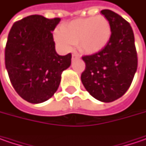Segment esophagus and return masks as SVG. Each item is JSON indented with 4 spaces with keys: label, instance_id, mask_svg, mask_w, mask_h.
<instances>
[{
    "label": "esophagus",
    "instance_id": "1",
    "mask_svg": "<svg viewBox=\"0 0 146 146\" xmlns=\"http://www.w3.org/2000/svg\"><path fill=\"white\" fill-rule=\"evenodd\" d=\"M80 58V55H79L78 53H73V54H72V60Z\"/></svg>",
    "mask_w": 146,
    "mask_h": 146
}]
</instances>
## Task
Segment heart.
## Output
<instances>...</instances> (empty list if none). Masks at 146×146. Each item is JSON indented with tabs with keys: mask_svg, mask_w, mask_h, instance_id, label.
Returning <instances> with one entry per match:
<instances>
[{
	"mask_svg": "<svg viewBox=\"0 0 146 146\" xmlns=\"http://www.w3.org/2000/svg\"><path fill=\"white\" fill-rule=\"evenodd\" d=\"M110 37L109 20L102 15L73 20L54 33L55 40L65 50H71L77 44L80 51L87 54L102 50Z\"/></svg>",
	"mask_w": 146,
	"mask_h": 146,
	"instance_id": "heart-1",
	"label": "heart"
}]
</instances>
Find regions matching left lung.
<instances>
[{
    "mask_svg": "<svg viewBox=\"0 0 146 146\" xmlns=\"http://www.w3.org/2000/svg\"><path fill=\"white\" fill-rule=\"evenodd\" d=\"M101 13L109 20L111 37L102 50L82 57L86 66L81 81L93 98L111 102L130 87L137 69V53L129 23L110 9Z\"/></svg>",
    "mask_w": 146,
    "mask_h": 146,
    "instance_id": "1",
    "label": "left lung"
}]
</instances>
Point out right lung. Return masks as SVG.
Here are the masks:
<instances>
[{
  "instance_id": "1",
  "label": "right lung",
  "mask_w": 146,
  "mask_h": 146,
  "mask_svg": "<svg viewBox=\"0 0 146 146\" xmlns=\"http://www.w3.org/2000/svg\"><path fill=\"white\" fill-rule=\"evenodd\" d=\"M61 19L30 15L14 23L9 32L5 62L17 93L30 103H41L57 91L71 54L56 53L52 31Z\"/></svg>"
}]
</instances>
